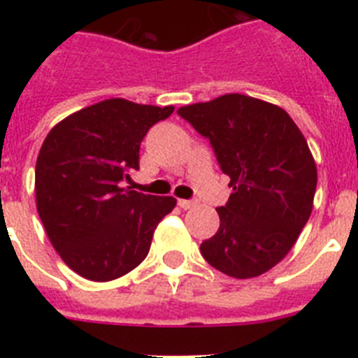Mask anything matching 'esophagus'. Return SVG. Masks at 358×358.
<instances>
[{
  "instance_id": "34e87169",
  "label": "esophagus",
  "mask_w": 358,
  "mask_h": 358,
  "mask_svg": "<svg viewBox=\"0 0 358 358\" xmlns=\"http://www.w3.org/2000/svg\"><path fill=\"white\" fill-rule=\"evenodd\" d=\"M179 206H181L182 210H192V208L197 206V202H194V201H185V199H181V201H179Z\"/></svg>"
}]
</instances>
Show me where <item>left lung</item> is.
<instances>
[{"mask_svg": "<svg viewBox=\"0 0 358 358\" xmlns=\"http://www.w3.org/2000/svg\"><path fill=\"white\" fill-rule=\"evenodd\" d=\"M177 113L210 140L233 188L202 256L236 280L267 273L289 255L314 208L317 166L305 136L285 109L240 93Z\"/></svg>", "mask_w": 358, "mask_h": 358, "instance_id": "left-lung-1", "label": "left lung"}]
</instances>
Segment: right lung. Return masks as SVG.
I'll return each instance as SVG.
<instances>
[{"instance_id": "obj_1", "label": "right lung", "mask_w": 358, "mask_h": 358, "mask_svg": "<svg viewBox=\"0 0 358 358\" xmlns=\"http://www.w3.org/2000/svg\"><path fill=\"white\" fill-rule=\"evenodd\" d=\"M172 113L173 106L107 98L66 116L46 136L36 164L37 213L62 262L85 280L131 273L176 208L173 197L122 186L140 169L148 129Z\"/></svg>"}]
</instances>
